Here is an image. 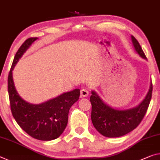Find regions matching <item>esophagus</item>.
Segmentation results:
<instances>
[{
    "instance_id": "1",
    "label": "esophagus",
    "mask_w": 160,
    "mask_h": 160,
    "mask_svg": "<svg viewBox=\"0 0 160 160\" xmlns=\"http://www.w3.org/2000/svg\"><path fill=\"white\" fill-rule=\"evenodd\" d=\"M81 96L82 97H87L88 96V91L87 89H85V88H83V89L81 90Z\"/></svg>"
}]
</instances>
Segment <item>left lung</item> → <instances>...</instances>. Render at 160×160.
Returning <instances> with one entry per match:
<instances>
[{"label":"left lung","mask_w":160,"mask_h":160,"mask_svg":"<svg viewBox=\"0 0 160 160\" xmlns=\"http://www.w3.org/2000/svg\"><path fill=\"white\" fill-rule=\"evenodd\" d=\"M135 51L140 57L146 59L139 42L131 36ZM152 85L150 82L148 93L142 101L134 108L119 110L107 104L95 91H91L90 101L92 105L91 120L94 128L102 135L108 138L121 137L131 132L142 121L152 98Z\"/></svg>","instance_id":"left-lung-1"}]
</instances>
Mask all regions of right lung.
<instances>
[{
	"instance_id": "1",
	"label": "right lung",
	"mask_w": 160,
	"mask_h": 160,
	"mask_svg": "<svg viewBox=\"0 0 160 160\" xmlns=\"http://www.w3.org/2000/svg\"><path fill=\"white\" fill-rule=\"evenodd\" d=\"M38 38L26 40L15 54L8 78L10 108L20 127L29 135L40 140L59 138L67 127L69 109L79 98L80 89L76 88L40 104L25 101L18 93L12 78V70L23 54Z\"/></svg>"
}]
</instances>
